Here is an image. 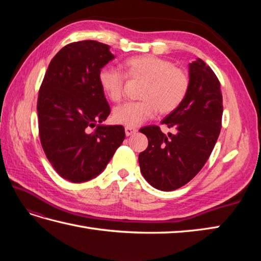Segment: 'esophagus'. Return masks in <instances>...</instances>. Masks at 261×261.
<instances>
[{"mask_svg":"<svg viewBox=\"0 0 261 261\" xmlns=\"http://www.w3.org/2000/svg\"><path fill=\"white\" fill-rule=\"evenodd\" d=\"M125 135L129 137V136H132L134 134H136L137 132V129H135V127H131V126H125Z\"/></svg>","mask_w":261,"mask_h":261,"instance_id":"esophagus-1","label":"esophagus"}]
</instances>
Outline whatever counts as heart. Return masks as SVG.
I'll list each match as a JSON object with an SVG mask.
<instances>
[{
  "label": "heart",
  "mask_w": 261,
  "mask_h": 261,
  "mask_svg": "<svg viewBox=\"0 0 261 261\" xmlns=\"http://www.w3.org/2000/svg\"><path fill=\"white\" fill-rule=\"evenodd\" d=\"M129 79L145 80L140 92L141 101L126 102L113 110V120L126 126H139L154 114H168L179 107L190 87V77L169 60L151 55L125 59L122 64ZM98 84L110 101L119 102L123 95L124 76L113 67H103L98 73Z\"/></svg>",
  "instance_id": "1"
}]
</instances>
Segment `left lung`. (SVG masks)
I'll return each instance as SVG.
<instances>
[{
	"mask_svg": "<svg viewBox=\"0 0 261 261\" xmlns=\"http://www.w3.org/2000/svg\"><path fill=\"white\" fill-rule=\"evenodd\" d=\"M190 87L184 101L162 121L175 134L157 125L141 127L148 148L139 154L142 176L152 187L169 192L184 186L206 163L222 122V93L214 71L197 58L188 65Z\"/></svg>",
	"mask_w": 261,
	"mask_h": 261,
	"instance_id": "8db88e82",
	"label": "left lung"
}]
</instances>
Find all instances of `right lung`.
Instances as JSON below:
<instances>
[{"label":"right lung","instance_id":"obj_1","mask_svg":"<svg viewBox=\"0 0 261 261\" xmlns=\"http://www.w3.org/2000/svg\"><path fill=\"white\" fill-rule=\"evenodd\" d=\"M114 58L110 46L84 40L60 49L48 66L38 96L39 135L54 169L68 181L95 178L125 138L122 125L103 124L111 110L98 73Z\"/></svg>","mask_w":261,"mask_h":261}]
</instances>
